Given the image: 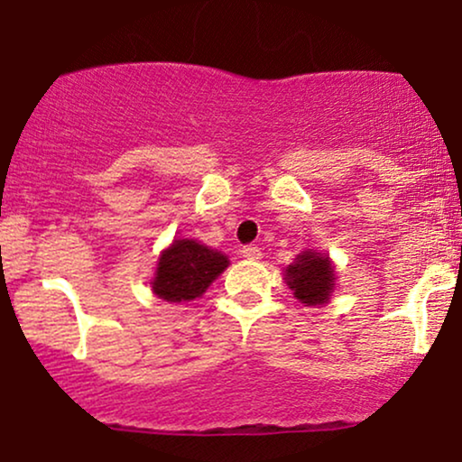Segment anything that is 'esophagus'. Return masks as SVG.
<instances>
[{
  "label": "esophagus",
  "mask_w": 462,
  "mask_h": 462,
  "mask_svg": "<svg viewBox=\"0 0 462 462\" xmlns=\"http://www.w3.org/2000/svg\"><path fill=\"white\" fill-rule=\"evenodd\" d=\"M241 254L245 260H260L262 258V251H260V247H255V245H245V247L241 249Z\"/></svg>",
  "instance_id": "obj_1"
}]
</instances>
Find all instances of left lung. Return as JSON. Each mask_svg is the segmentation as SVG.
<instances>
[{
    "instance_id": "1",
    "label": "left lung",
    "mask_w": 462,
    "mask_h": 462,
    "mask_svg": "<svg viewBox=\"0 0 462 462\" xmlns=\"http://www.w3.org/2000/svg\"><path fill=\"white\" fill-rule=\"evenodd\" d=\"M335 266L328 255L309 249L296 255V260L285 268V282L294 291V299L305 302V307H315L328 302L335 290Z\"/></svg>"
}]
</instances>
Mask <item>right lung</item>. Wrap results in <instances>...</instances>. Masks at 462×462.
<instances>
[{"label":"right lung","mask_w":462,"mask_h":462,"mask_svg":"<svg viewBox=\"0 0 462 462\" xmlns=\"http://www.w3.org/2000/svg\"><path fill=\"white\" fill-rule=\"evenodd\" d=\"M227 264L230 260L221 251L189 238H179L162 251L151 288L157 299L166 302L200 299Z\"/></svg>","instance_id":"1"}]
</instances>
